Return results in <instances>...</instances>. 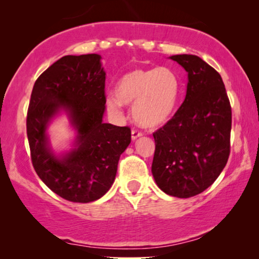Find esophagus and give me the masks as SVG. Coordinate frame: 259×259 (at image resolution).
<instances>
[{"instance_id":"1","label":"esophagus","mask_w":259,"mask_h":259,"mask_svg":"<svg viewBox=\"0 0 259 259\" xmlns=\"http://www.w3.org/2000/svg\"><path fill=\"white\" fill-rule=\"evenodd\" d=\"M141 136H143V132H141V131L137 130V128L132 130V140H136L137 138H139Z\"/></svg>"}]
</instances>
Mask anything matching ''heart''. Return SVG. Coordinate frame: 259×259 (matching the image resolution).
I'll use <instances>...</instances> for the list:
<instances>
[{
    "label": "heart",
    "instance_id": "1",
    "mask_svg": "<svg viewBox=\"0 0 259 259\" xmlns=\"http://www.w3.org/2000/svg\"><path fill=\"white\" fill-rule=\"evenodd\" d=\"M116 95L106 98L107 107L119 111L133 104V115L140 125L158 126L175 111L180 95L178 74L167 67L136 68L118 81Z\"/></svg>",
    "mask_w": 259,
    "mask_h": 259
}]
</instances>
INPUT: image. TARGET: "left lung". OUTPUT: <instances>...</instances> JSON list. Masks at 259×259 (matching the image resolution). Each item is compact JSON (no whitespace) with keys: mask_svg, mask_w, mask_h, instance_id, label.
<instances>
[{"mask_svg":"<svg viewBox=\"0 0 259 259\" xmlns=\"http://www.w3.org/2000/svg\"><path fill=\"white\" fill-rule=\"evenodd\" d=\"M187 72L185 100L155 131L152 175L172 197L190 198L211 186L230 155L232 113L222 76L196 55H173Z\"/></svg>","mask_w":259,"mask_h":259,"instance_id":"obj_1","label":"left lung"}]
</instances>
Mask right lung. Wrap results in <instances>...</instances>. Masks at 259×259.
Returning <instances> with one entry per match:
<instances>
[{
	"mask_svg": "<svg viewBox=\"0 0 259 259\" xmlns=\"http://www.w3.org/2000/svg\"><path fill=\"white\" fill-rule=\"evenodd\" d=\"M98 54L66 55L35 81L27 113L30 158L40 179L63 199L90 203L111 189L128 126L102 122L106 73ZM60 109L78 130L76 148L61 158L48 146V122Z\"/></svg>",
	"mask_w": 259,
	"mask_h": 259,
	"instance_id": "add662e5",
	"label": "right lung"
}]
</instances>
